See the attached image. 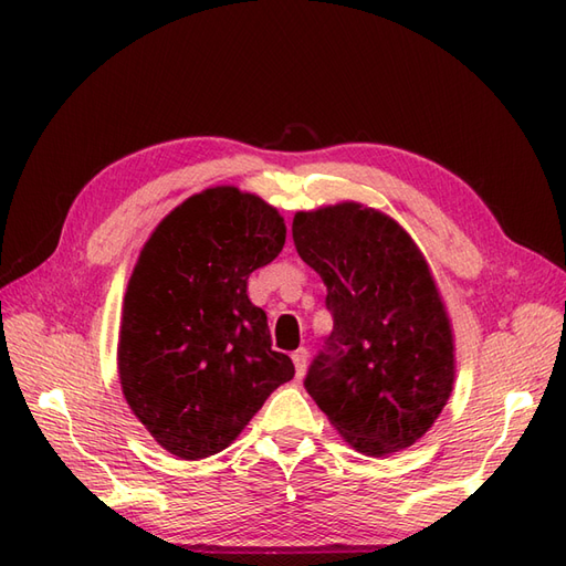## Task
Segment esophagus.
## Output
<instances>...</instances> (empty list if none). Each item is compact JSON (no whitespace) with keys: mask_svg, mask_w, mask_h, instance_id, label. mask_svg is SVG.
I'll use <instances>...</instances> for the list:
<instances>
[{"mask_svg":"<svg viewBox=\"0 0 566 566\" xmlns=\"http://www.w3.org/2000/svg\"><path fill=\"white\" fill-rule=\"evenodd\" d=\"M308 348H298V350H294L292 353V360H294V365H296V375L298 377H303V373H305V365H308Z\"/></svg>","mask_w":566,"mask_h":566,"instance_id":"esophagus-1","label":"esophagus"}]
</instances>
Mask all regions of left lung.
Returning <instances> with one entry per match:
<instances>
[{"label": "left lung", "mask_w": 566, "mask_h": 566, "mask_svg": "<svg viewBox=\"0 0 566 566\" xmlns=\"http://www.w3.org/2000/svg\"><path fill=\"white\" fill-rule=\"evenodd\" d=\"M292 232L334 317L305 389L358 453L410 448L455 381L453 327L424 253L391 216L358 201L298 211Z\"/></svg>", "instance_id": "left-lung-1"}]
</instances>
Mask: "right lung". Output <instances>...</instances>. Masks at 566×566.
Wrapping results in <instances>:
<instances>
[{
  "instance_id": "right-lung-1",
  "label": "right lung",
  "mask_w": 566,
  "mask_h": 566,
  "mask_svg": "<svg viewBox=\"0 0 566 566\" xmlns=\"http://www.w3.org/2000/svg\"><path fill=\"white\" fill-rule=\"evenodd\" d=\"M284 239L277 208L222 185L172 208L142 247L123 298L118 377L170 455L220 453L294 377L247 294L249 274L272 263Z\"/></svg>"
}]
</instances>
